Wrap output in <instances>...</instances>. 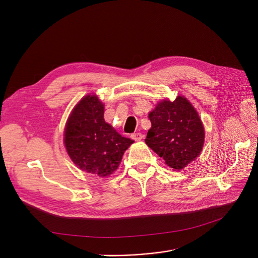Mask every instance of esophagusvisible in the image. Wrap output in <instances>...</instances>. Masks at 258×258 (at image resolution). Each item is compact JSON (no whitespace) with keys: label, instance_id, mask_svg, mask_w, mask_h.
<instances>
[{"label":"esophagus","instance_id":"obj_1","mask_svg":"<svg viewBox=\"0 0 258 258\" xmlns=\"http://www.w3.org/2000/svg\"><path fill=\"white\" fill-rule=\"evenodd\" d=\"M132 139H134L135 141H140L142 138H143V135L141 133H135V134H132L131 135Z\"/></svg>","mask_w":258,"mask_h":258}]
</instances>
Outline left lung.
<instances>
[{
    "label": "left lung",
    "mask_w": 258,
    "mask_h": 258,
    "mask_svg": "<svg viewBox=\"0 0 258 258\" xmlns=\"http://www.w3.org/2000/svg\"><path fill=\"white\" fill-rule=\"evenodd\" d=\"M152 127L145 143L165 164L181 170L196 160L204 145L205 131L194 105L184 96L160 101L148 114Z\"/></svg>",
    "instance_id": "8db88e82"
}]
</instances>
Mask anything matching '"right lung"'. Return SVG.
<instances>
[{"mask_svg":"<svg viewBox=\"0 0 258 258\" xmlns=\"http://www.w3.org/2000/svg\"><path fill=\"white\" fill-rule=\"evenodd\" d=\"M104 104L96 95H87L67 120L63 143L68 155L81 170L108 177L119 166L134 140L122 137L103 118Z\"/></svg>","mask_w":258,"mask_h":258,"instance_id":"add662e5","label":"right lung"}]
</instances>
